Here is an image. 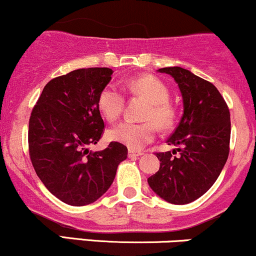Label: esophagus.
Segmentation results:
<instances>
[{
  "instance_id": "34e87169",
  "label": "esophagus",
  "mask_w": 256,
  "mask_h": 256,
  "mask_svg": "<svg viewBox=\"0 0 256 256\" xmlns=\"http://www.w3.org/2000/svg\"><path fill=\"white\" fill-rule=\"evenodd\" d=\"M143 152H134V150H128V158H137V156H140Z\"/></svg>"
}]
</instances>
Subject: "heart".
I'll return each instance as SVG.
<instances>
[{
  "label": "heart",
  "mask_w": 256,
  "mask_h": 256,
  "mask_svg": "<svg viewBox=\"0 0 256 256\" xmlns=\"http://www.w3.org/2000/svg\"><path fill=\"white\" fill-rule=\"evenodd\" d=\"M125 88L134 95H140L149 101L144 116L148 122H122L108 131V137L113 142L126 146L130 150H140L156 136L155 122L161 128H171L176 119V110L168 102L167 86L154 76H138L128 79ZM98 107L106 120L116 122L125 107L124 92L116 85H106L98 94Z\"/></svg>",
  "instance_id": "obj_1"
}]
</instances>
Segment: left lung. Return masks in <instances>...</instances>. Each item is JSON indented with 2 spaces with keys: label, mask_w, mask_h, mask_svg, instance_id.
<instances>
[{
  "label": "left lung",
  "mask_w": 256,
  "mask_h": 256,
  "mask_svg": "<svg viewBox=\"0 0 256 256\" xmlns=\"http://www.w3.org/2000/svg\"><path fill=\"white\" fill-rule=\"evenodd\" d=\"M158 72L174 78L184 110L167 140L177 148L156 152L160 168L148 178V184L170 204H190L210 190L226 164L230 152V110L219 90L208 80L177 66Z\"/></svg>",
  "instance_id": "left-lung-1"
}]
</instances>
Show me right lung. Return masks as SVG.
Here are the masks:
<instances>
[{"instance_id": "right-lung-1", "label": "right lung", "mask_w": 256, "mask_h": 256, "mask_svg": "<svg viewBox=\"0 0 256 256\" xmlns=\"http://www.w3.org/2000/svg\"><path fill=\"white\" fill-rule=\"evenodd\" d=\"M112 74L107 67H91L52 79L31 112L32 166L46 189L67 204H90L101 198L128 158V148L118 142L104 150L88 149L104 132L98 98Z\"/></svg>"}]
</instances>
